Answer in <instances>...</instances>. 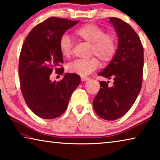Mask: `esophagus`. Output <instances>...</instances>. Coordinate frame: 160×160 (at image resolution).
I'll list each match as a JSON object with an SVG mask.
<instances>
[{
  "mask_svg": "<svg viewBox=\"0 0 160 160\" xmlns=\"http://www.w3.org/2000/svg\"><path fill=\"white\" fill-rule=\"evenodd\" d=\"M90 80V78H85V77H81V81H82V82H85V81L87 80Z\"/></svg>",
  "mask_w": 160,
  "mask_h": 160,
  "instance_id": "34e87169",
  "label": "esophagus"
}]
</instances>
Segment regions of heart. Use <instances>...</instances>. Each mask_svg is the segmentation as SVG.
<instances>
[{
  "instance_id": "heart-1",
  "label": "heart",
  "mask_w": 160,
  "mask_h": 160,
  "mask_svg": "<svg viewBox=\"0 0 160 160\" xmlns=\"http://www.w3.org/2000/svg\"><path fill=\"white\" fill-rule=\"evenodd\" d=\"M75 34L80 39L91 44L92 56H96L103 63H107L113 58L116 50V39L113 35L105 34L102 28L94 24H86L80 27ZM72 42L68 34H63L59 41V49L64 57H69L72 53ZM99 66L95 57L86 60H75L68 66L67 69L71 73L87 76Z\"/></svg>"
}]
</instances>
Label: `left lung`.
Returning a JSON list of instances; mask_svg holds the SVG:
<instances>
[{
  "mask_svg": "<svg viewBox=\"0 0 160 160\" xmlns=\"http://www.w3.org/2000/svg\"><path fill=\"white\" fill-rule=\"evenodd\" d=\"M117 34L118 47L112 60L98 75L113 80L100 81L98 94L93 100L95 112L105 120L122 117L133 105L141 90L143 47L134 29L117 18H110Z\"/></svg>",
  "mask_w": 160,
  "mask_h": 160,
  "instance_id": "8db88e82",
  "label": "left lung"
}]
</instances>
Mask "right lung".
Listing matches in <instances>:
<instances>
[{"instance_id":"obj_1","label":"right lung","mask_w":160,"mask_h":160,"mask_svg":"<svg viewBox=\"0 0 160 160\" xmlns=\"http://www.w3.org/2000/svg\"><path fill=\"white\" fill-rule=\"evenodd\" d=\"M50 18L32 29L22 47L19 59L20 88L28 107L39 117L53 119L67 109L72 93L80 83V75L66 73L58 82L50 80L63 62L59 49L61 37L79 22Z\"/></svg>"}]
</instances>
